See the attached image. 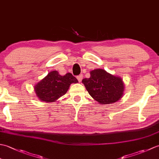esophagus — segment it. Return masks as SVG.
<instances>
[{
  "label": "esophagus",
  "mask_w": 159,
  "mask_h": 159,
  "mask_svg": "<svg viewBox=\"0 0 159 159\" xmlns=\"http://www.w3.org/2000/svg\"><path fill=\"white\" fill-rule=\"evenodd\" d=\"M77 79H78V80H79V82H80L82 80V79H83V75L82 74H80V75H79V76H77Z\"/></svg>",
  "instance_id": "obj_1"
}]
</instances>
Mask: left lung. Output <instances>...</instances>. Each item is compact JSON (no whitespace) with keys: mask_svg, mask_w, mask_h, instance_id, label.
<instances>
[{"mask_svg":"<svg viewBox=\"0 0 159 159\" xmlns=\"http://www.w3.org/2000/svg\"><path fill=\"white\" fill-rule=\"evenodd\" d=\"M90 75L89 79H84L82 82L89 95L100 104L114 103L122 96L124 87L120 77L102 69L92 70Z\"/></svg>","mask_w":159,"mask_h":159,"instance_id":"8db88e82","label":"left lung"}]
</instances>
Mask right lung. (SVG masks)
<instances>
[{
  "label": "right lung",
  "mask_w": 159,
  "mask_h": 159,
  "mask_svg": "<svg viewBox=\"0 0 159 159\" xmlns=\"http://www.w3.org/2000/svg\"><path fill=\"white\" fill-rule=\"evenodd\" d=\"M76 83L78 80L71 73L61 76L57 71H52L37 84L35 91L40 100L47 102H55L65 95L70 84Z\"/></svg>",
  "instance_id": "add662e5"
}]
</instances>
